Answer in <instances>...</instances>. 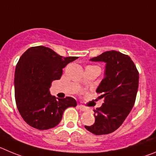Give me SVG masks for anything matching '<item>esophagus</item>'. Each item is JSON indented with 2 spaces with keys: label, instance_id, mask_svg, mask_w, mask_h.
<instances>
[{
  "label": "esophagus",
  "instance_id": "obj_1",
  "mask_svg": "<svg viewBox=\"0 0 156 156\" xmlns=\"http://www.w3.org/2000/svg\"><path fill=\"white\" fill-rule=\"evenodd\" d=\"M77 107L78 108V109L81 110V111H87V108L84 107L83 106H81V105H78V106Z\"/></svg>",
  "mask_w": 156,
  "mask_h": 156
}]
</instances>
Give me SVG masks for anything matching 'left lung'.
Segmentation results:
<instances>
[{
	"label": "left lung",
	"mask_w": 156,
	"mask_h": 156,
	"mask_svg": "<svg viewBox=\"0 0 156 156\" xmlns=\"http://www.w3.org/2000/svg\"><path fill=\"white\" fill-rule=\"evenodd\" d=\"M91 61L106 63L104 78L96 89L104 103L95 112V123L85 128L95 135L108 134L120 127L134 105L139 73L129 56L106 51Z\"/></svg>",
	"instance_id": "obj_1"
}]
</instances>
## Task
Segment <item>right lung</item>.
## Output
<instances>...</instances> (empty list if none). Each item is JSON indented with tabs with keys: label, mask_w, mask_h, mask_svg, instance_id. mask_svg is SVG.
<instances>
[{
	"label": "right lung",
	"mask_w": 156,
	"mask_h": 156,
	"mask_svg": "<svg viewBox=\"0 0 156 156\" xmlns=\"http://www.w3.org/2000/svg\"><path fill=\"white\" fill-rule=\"evenodd\" d=\"M78 58L64 57L43 46L30 47L19 59L15 72V97L23 120L38 130L56 127L67 108L75 107L74 98L50 95L52 81L61 78L63 68Z\"/></svg>",
	"instance_id": "1"
}]
</instances>
